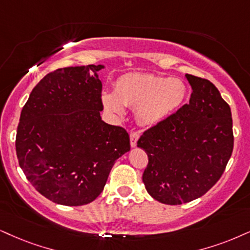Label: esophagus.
Listing matches in <instances>:
<instances>
[{"label": "esophagus", "instance_id": "1", "mask_svg": "<svg viewBox=\"0 0 250 250\" xmlns=\"http://www.w3.org/2000/svg\"><path fill=\"white\" fill-rule=\"evenodd\" d=\"M138 139H139V133H137V132H132L130 134V144L132 148H134V147L137 146Z\"/></svg>", "mask_w": 250, "mask_h": 250}]
</instances>
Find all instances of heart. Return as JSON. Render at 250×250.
I'll return each instance as SVG.
<instances>
[{"label": "heart", "instance_id": "obj_1", "mask_svg": "<svg viewBox=\"0 0 250 250\" xmlns=\"http://www.w3.org/2000/svg\"><path fill=\"white\" fill-rule=\"evenodd\" d=\"M187 97L181 80L148 74H126L117 80L115 92H103L102 102L115 116L125 115V105L135 107L138 122L155 126L180 109Z\"/></svg>", "mask_w": 250, "mask_h": 250}]
</instances>
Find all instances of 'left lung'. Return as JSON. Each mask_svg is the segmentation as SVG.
<instances>
[{
    "mask_svg": "<svg viewBox=\"0 0 250 250\" xmlns=\"http://www.w3.org/2000/svg\"><path fill=\"white\" fill-rule=\"evenodd\" d=\"M189 103L147 130L138 147L148 155L143 181L154 199L180 205L217 183L233 152L230 107L208 80L187 74Z\"/></svg>",
    "mask_w": 250,
    "mask_h": 250,
    "instance_id": "1",
    "label": "left lung"
}]
</instances>
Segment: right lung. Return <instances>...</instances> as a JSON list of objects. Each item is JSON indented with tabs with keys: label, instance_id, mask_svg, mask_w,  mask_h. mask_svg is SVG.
Wrapping results in <instances>:
<instances>
[{
	"label": "right lung",
	"instance_id": "1",
	"mask_svg": "<svg viewBox=\"0 0 250 250\" xmlns=\"http://www.w3.org/2000/svg\"><path fill=\"white\" fill-rule=\"evenodd\" d=\"M103 64L66 67L45 76L21 112L20 167L35 189L66 206L91 203L116 160L131 149L123 127L101 118Z\"/></svg>",
	"mask_w": 250,
	"mask_h": 250
}]
</instances>
